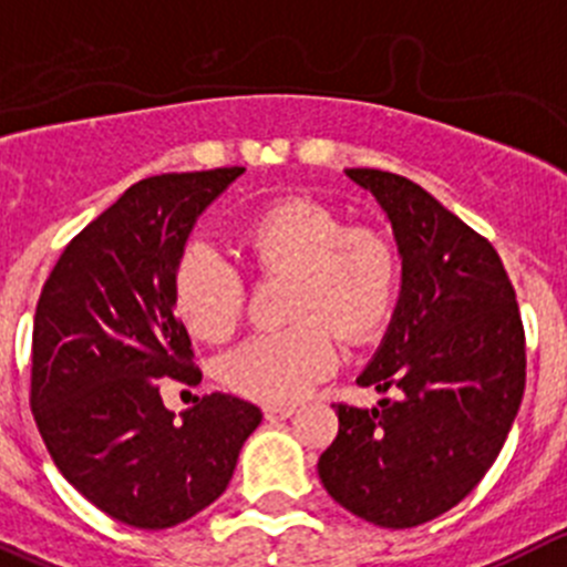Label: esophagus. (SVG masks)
<instances>
[{"label":"esophagus","mask_w":567,"mask_h":567,"mask_svg":"<svg viewBox=\"0 0 567 567\" xmlns=\"http://www.w3.org/2000/svg\"><path fill=\"white\" fill-rule=\"evenodd\" d=\"M295 414V406H264V420L269 423H278V420H287Z\"/></svg>","instance_id":"34e87169"}]
</instances>
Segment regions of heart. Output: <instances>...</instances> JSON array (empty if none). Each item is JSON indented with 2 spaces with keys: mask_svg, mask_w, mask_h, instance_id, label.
Instances as JSON below:
<instances>
[{
  "mask_svg": "<svg viewBox=\"0 0 567 567\" xmlns=\"http://www.w3.org/2000/svg\"><path fill=\"white\" fill-rule=\"evenodd\" d=\"M239 245L258 272H295V322L256 333L225 355L219 375L228 390L272 406L298 401L337 368L333 327L350 342H364L390 320L401 258L384 230L344 225L320 199L284 197L241 223ZM172 300L194 337L219 342L239 326L245 280L223 252L192 245L177 258Z\"/></svg>",
  "mask_w": 567,
  "mask_h": 567,
  "instance_id": "heart-1",
  "label": "heart"
}]
</instances>
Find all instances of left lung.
Listing matches in <instances>:
<instances>
[{"label":"left lung","mask_w":567,"mask_h":567,"mask_svg":"<svg viewBox=\"0 0 567 567\" xmlns=\"http://www.w3.org/2000/svg\"><path fill=\"white\" fill-rule=\"evenodd\" d=\"M395 230L403 287L359 386L379 409L337 403L339 434L317 462L337 504L412 529L460 504L493 467L526 386L515 287L489 239L409 177L348 169Z\"/></svg>","instance_id":"obj_1"}]
</instances>
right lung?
Wrapping results in <instances>:
<instances>
[{
	"label": "right lung",
	"instance_id": "1",
	"mask_svg": "<svg viewBox=\"0 0 567 567\" xmlns=\"http://www.w3.org/2000/svg\"><path fill=\"white\" fill-rule=\"evenodd\" d=\"M245 166L133 183L85 225L47 278L32 322L30 406L58 471L96 509L169 529L219 498L261 412L212 392L164 406L169 381L199 384L172 278L192 225Z\"/></svg>",
	"mask_w": 567,
	"mask_h": 567
}]
</instances>
